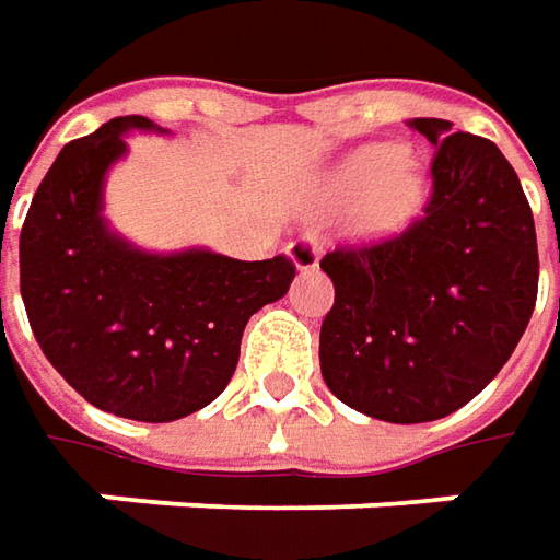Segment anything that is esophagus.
Segmentation results:
<instances>
[{
  "label": "esophagus",
  "mask_w": 560,
  "mask_h": 560,
  "mask_svg": "<svg viewBox=\"0 0 560 560\" xmlns=\"http://www.w3.org/2000/svg\"><path fill=\"white\" fill-rule=\"evenodd\" d=\"M287 255H290L292 265L299 270L317 268V261H320V240L314 233H302V236H295L287 246Z\"/></svg>",
  "instance_id": "1"
}]
</instances>
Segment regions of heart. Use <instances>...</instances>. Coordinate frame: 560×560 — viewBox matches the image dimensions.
Masks as SVG:
<instances>
[{"mask_svg": "<svg viewBox=\"0 0 560 560\" xmlns=\"http://www.w3.org/2000/svg\"><path fill=\"white\" fill-rule=\"evenodd\" d=\"M327 192L336 202L355 205L361 233H393L420 202V174L415 162L389 145H364L336 164Z\"/></svg>", "mask_w": 560, "mask_h": 560, "instance_id": "b5f03b06", "label": "heart"}]
</instances>
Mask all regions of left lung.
<instances>
[{
  "label": "left lung",
  "instance_id": "obj_1",
  "mask_svg": "<svg viewBox=\"0 0 560 560\" xmlns=\"http://www.w3.org/2000/svg\"><path fill=\"white\" fill-rule=\"evenodd\" d=\"M433 145L418 221L320 258L334 308L320 324V374L339 401L389 423L464 408L527 330L539 248L527 196L499 145L415 118Z\"/></svg>",
  "mask_w": 560,
  "mask_h": 560
}]
</instances>
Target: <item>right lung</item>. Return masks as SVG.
<instances>
[{"mask_svg": "<svg viewBox=\"0 0 560 560\" xmlns=\"http://www.w3.org/2000/svg\"><path fill=\"white\" fill-rule=\"evenodd\" d=\"M133 127L155 124L112 118L58 152L21 226V295L43 355L90 405L167 423L224 393L248 317L287 295L295 265L149 255L108 233L102 180Z\"/></svg>", "mask_w": 560, "mask_h": 560, "instance_id": "obj_1", "label": "right lung"}]
</instances>
